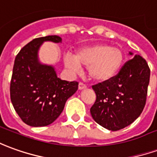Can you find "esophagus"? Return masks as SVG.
<instances>
[{"label":"esophagus","mask_w":157,"mask_h":157,"mask_svg":"<svg viewBox=\"0 0 157 157\" xmlns=\"http://www.w3.org/2000/svg\"><path fill=\"white\" fill-rule=\"evenodd\" d=\"M78 88H79V90L85 89V88H86V84H84L83 82H80L78 85Z\"/></svg>","instance_id":"1"}]
</instances>
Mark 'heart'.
Masks as SVG:
<instances>
[{"mask_svg":"<svg viewBox=\"0 0 157 157\" xmlns=\"http://www.w3.org/2000/svg\"><path fill=\"white\" fill-rule=\"evenodd\" d=\"M124 60L120 48L107 44H96L78 49L75 55L63 56L64 66L72 73L87 67V74L95 82H105L113 79L120 71Z\"/></svg>","mask_w":157,"mask_h":157,"instance_id":"1","label":"heart"}]
</instances>
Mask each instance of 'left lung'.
I'll return each instance as SVG.
<instances>
[{"instance_id":"1","label":"left lung","mask_w":157,"mask_h":157,"mask_svg":"<svg viewBox=\"0 0 157 157\" xmlns=\"http://www.w3.org/2000/svg\"><path fill=\"white\" fill-rule=\"evenodd\" d=\"M132 55V52H129ZM151 71L136 54L108 82L93 86L96 101L90 112L98 124L111 131L128 127L140 117L146 102Z\"/></svg>"}]
</instances>
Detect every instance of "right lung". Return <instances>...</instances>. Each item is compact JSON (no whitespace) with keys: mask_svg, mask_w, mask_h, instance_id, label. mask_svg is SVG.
<instances>
[{"mask_svg":"<svg viewBox=\"0 0 157 157\" xmlns=\"http://www.w3.org/2000/svg\"><path fill=\"white\" fill-rule=\"evenodd\" d=\"M59 36L36 38L25 45L14 61L10 84L11 101L22 121L31 127L52 123L67 99L78 89V82L63 81L52 65L41 63L38 52L45 41L59 43Z\"/></svg>","mask_w":157,"mask_h":157,"instance_id":"1","label":"right lung"}]
</instances>
